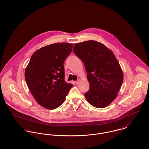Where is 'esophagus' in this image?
Wrapping results in <instances>:
<instances>
[{
  "instance_id": "34e87169",
  "label": "esophagus",
  "mask_w": 149,
  "mask_h": 149,
  "mask_svg": "<svg viewBox=\"0 0 149 149\" xmlns=\"http://www.w3.org/2000/svg\"><path fill=\"white\" fill-rule=\"evenodd\" d=\"M80 82V80L79 79H78V81H75V83L76 84H78Z\"/></svg>"
}]
</instances>
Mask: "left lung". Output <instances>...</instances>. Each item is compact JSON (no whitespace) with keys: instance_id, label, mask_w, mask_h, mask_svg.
<instances>
[{"instance_id":"8db88e82","label":"left lung","mask_w":149,"mask_h":149,"mask_svg":"<svg viewBox=\"0 0 149 149\" xmlns=\"http://www.w3.org/2000/svg\"><path fill=\"white\" fill-rule=\"evenodd\" d=\"M73 51L87 73L90 88L84 94L87 100L97 108L107 107L117 97L123 80L115 55L106 46L92 40L76 43Z\"/></svg>"}]
</instances>
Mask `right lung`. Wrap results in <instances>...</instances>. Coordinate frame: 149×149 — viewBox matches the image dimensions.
I'll return each mask as SVG.
<instances>
[{
	"label": "right lung",
	"mask_w": 149,
	"mask_h": 149,
	"mask_svg": "<svg viewBox=\"0 0 149 149\" xmlns=\"http://www.w3.org/2000/svg\"><path fill=\"white\" fill-rule=\"evenodd\" d=\"M72 43H57L36 51L25 70V79L38 104L53 110L65 101L72 84L65 81L64 62Z\"/></svg>",
	"instance_id": "obj_1"
}]
</instances>
